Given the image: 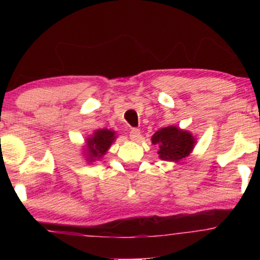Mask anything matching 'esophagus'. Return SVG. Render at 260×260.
Instances as JSON below:
<instances>
[{"label":"esophagus","instance_id":"1","mask_svg":"<svg viewBox=\"0 0 260 260\" xmlns=\"http://www.w3.org/2000/svg\"><path fill=\"white\" fill-rule=\"evenodd\" d=\"M129 138L134 140V142H137L140 138V131L138 129V128H132L129 132Z\"/></svg>","mask_w":260,"mask_h":260}]
</instances>
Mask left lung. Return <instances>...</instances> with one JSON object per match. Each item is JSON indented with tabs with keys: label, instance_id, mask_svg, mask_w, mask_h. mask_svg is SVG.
Returning a JSON list of instances; mask_svg holds the SVG:
<instances>
[{
	"label": "left lung",
	"instance_id": "obj_1",
	"mask_svg": "<svg viewBox=\"0 0 260 260\" xmlns=\"http://www.w3.org/2000/svg\"><path fill=\"white\" fill-rule=\"evenodd\" d=\"M151 143L159 147V157L165 161H178L192 153L196 139L187 131L169 126L156 131L151 137Z\"/></svg>",
	"mask_w": 260,
	"mask_h": 260
}]
</instances>
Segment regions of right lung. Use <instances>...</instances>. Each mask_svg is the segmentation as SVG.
I'll return each instance as SVG.
<instances>
[{"label": "right lung", "instance_id": "1", "mask_svg": "<svg viewBox=\"0 0 260 260\" xmlns=\"http://www.w3.org/2000/svg\"><path fill=\"white\" fill-rule=\"evenodd\" d=\"M116 133L111 129H98L92 133L91 137L86 138V149L85 155L86 160L89 162H94V161L101 159L111 144L115 142Z\"/></svg>", "mask_w": 260, "mask_h": 260}]
</instances>
